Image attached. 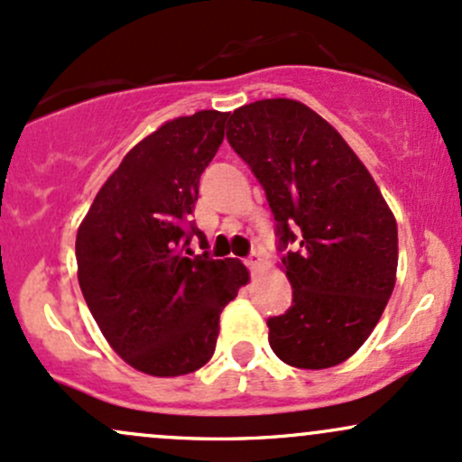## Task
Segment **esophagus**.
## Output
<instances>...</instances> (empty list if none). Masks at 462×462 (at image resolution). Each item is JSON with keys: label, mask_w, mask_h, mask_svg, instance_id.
<instances>
[{"label": "esophagus", "mask_w": 462, "mask_h": 462, "mask_svg": "<svg viewBox=\"0 0 462 462\" xmlns=\"http://www.w3.org/2000/svg\"><path fill=\"white\" fill-rule=\"evenodd\" d=\"M245 264L249 272H256V269L261 267V256H258V254H252V256L245 258Z\"/></svg>", "instance_id": "34e87169"}]
</instances>
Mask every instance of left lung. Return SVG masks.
Listing matches in <instances>:
<instances>
[{
    "label": "left lung",
    "instance_id": "obj_1",
    "mask_svg": "<svg viewBox=\"0 0 462 462\" xmlns=\"http://www.w3.org/2000/svg\"><path fill=\"white\" fill-rule=\"evenodd\" d=\"M226 136L267 195L293 286L291 309L267 319L269 346L291 367H334L367 341L393 293L395 217L356 153L309 106H241Z\"/></svg>",
    "mask_w": 462,
    "mask_h": 462
}]
</instances>
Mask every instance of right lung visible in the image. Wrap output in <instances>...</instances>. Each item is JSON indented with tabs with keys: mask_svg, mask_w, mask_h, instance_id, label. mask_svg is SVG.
Here are the masks:
<instances>
[{
	"mask_svg": "<svg viewBox=\"0 0 462 462\" xmlns=\"http://www.w3.org/2000/svg\"><path fill=\"white\" fill-rule=\"evenodd\" d=\"M227 113L167 121L125 153L84 217L78 280L93 319L125 363L169 378L215 354L219 315L249 280L236 258L193 254L199 178L224 141Z\"/></svg>",
	"mask_w": 462,
	"mask_h": 462,
	"instance_id": "obj_1",
	"label": "right lung"
}]
</instances>
